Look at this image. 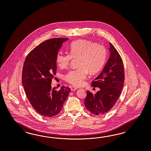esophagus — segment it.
<instances>
[{
	"instance_id": "esophagus-1",
	"label": "esophagus",
	"mask_w": 151,
	"mask_h": 151,
	"mask_svg": "<svg viewBox=\"0 0 151 151\" xmlns=\"http://www.w3.org/2000/svg\"><path fill=\"white\" fill-rule=\"evenodd\" d=\"M76 89H77V88H76V87H75L74 86H72V87H71V90L72 91H75Z\"/></svg>"
}]
</instances>
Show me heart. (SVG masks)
<instances>
[{"instance_id": "heart-1", "label": "heart", "mask_w": 151, "mask_h": 151, "mask_svg": "<svg viewBox=\"0 0 151 151\" xmlns=\"http://www.w3.org/2000/svg\"><path fill=\"white\" fill-rule=\"evenodd\" d=\"M73 59H78L79 68L69 71L64 78L71 85L80 87L87 78L88 71L96 73L102 69L107 59V50L105 46L95 42L79 40L70 44L69 54L59 52L56 56V62L60 68L64 69Z\"/></svg>"}]
</instances>
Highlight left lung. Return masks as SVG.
Here are the masks:
<instances>
[{
    "mask_svg": "<svg viewBox=\"0 0 151 151\" xmlns=\"http://www.w3.org/2000/svg\"><path fill=\"white\" fill-rule=\"evenodd\" d=\"M110 58L101 73L91 82L100 90L93 95L87 91L85 106L92 114H103L110 111L121 95L124 80V63L119 52L110 42Z\"/></svg>",
    "mask_w": 151,
    "mask_h": 151,
    "instance_id": "obj_1",
    "label": "left lung"
}]
</instances>
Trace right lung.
Here are the masks:
<instances>
[{
    "mask_svg": "<svg viewBox=\"0 0 151 151\" xmlns=\"http://www.w3.org/2000/svg\"><path fill=\"white\" fill-rule=\"evenodd\" d=\"M68 38H53L41 42L26 57L23 65L22 83L26 95L38 114L51 117L61 111L71 92L63 86L58 91L52 88V79L56 75V56Z\"/></svg>",
    "mask_w": 151,
    "mask_h": 151,
    "instance_id": "1",
    "label": "right lung"
}]
</instances>
